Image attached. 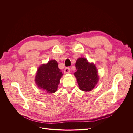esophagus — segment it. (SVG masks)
<instances>
[{
	"instance_id": "34e87169",
	"label": "esophagus",
	"mask_w": 133,
	"mask_h": 133,
	"mask_svg": "<svg viewBox=\"0 0 133 133\" xmlns=\"http://www.w3.org/2000/svg\"><path fill=\"white\" fill-rule=\"evenodd\" d=\"M64 73H65V74L70 73V68H69V67H66L65 68V69H64Z\"/></svg>"
}]
</instances>
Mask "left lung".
I'll use <instances>...</instances> for the list:
<instances>
[{"mask_svg": "<svg viewBox=\"0 0 133 133\" xmlns=\"http://www.w3.org/2000/svg\"><path fill=\"white\" fill-rule=\"evenodd\" d=\"M76 71L74 75L77 80L79 89L84 91L92 90L97 84L99 76L94 64L89 63L84 58H78L75 63Z\"/></svg>", "mask_w": 133, "mask_h": 133, "instance_id": "8db88e82", "label": "left lung"}]
</instances>
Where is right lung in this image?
I'll use <instances>...</instances> for the list:
<instances>
[{"label": "right lung", "instance_id": "1", "mask_svg": "<svg viewBox=\"0 0 133 133\" xmlns=\"http://www.w3.org/2000/svg\"><path fill=\"white\" fill-rule=\"evenodd\" d=\"M63 75L59 69L57 62L51 60L38 68L35 76V83L39 89L48 93H54L57 91L60 79Z\"/></svg>", "mask_w": 133, "mask_h": 133}]
</instances>
